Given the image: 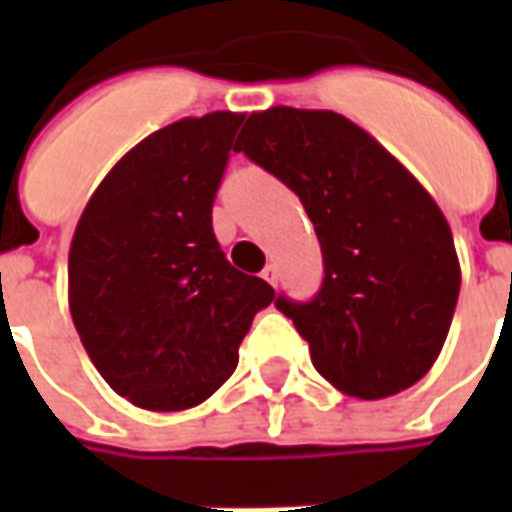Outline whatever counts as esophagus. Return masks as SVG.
<instances>
[{
  "mask_svg": "<svg viewBox=\"0 0 512 512\" xmlns=\"http://www.w3.org/2000/svg\"><path fill=\"white\" fill-rule=\"evenodd\" d=\"M260 277L266 279L268 285H277V266H266L263 268V274Z\"/></svg>",
  "mask_w": 512,
  "mask_h": 512,
  "instance_id": "esophagus-1",
  "label": "esophagus"
}]
</instances>
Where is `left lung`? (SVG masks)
I'll list each match as a JSON object with an SVG mask.
<instances>
[{"label": "left lung", "mask_w": 512, "mask_h": 512, "mask_svg": "<svg viewBox=\"0 0 512 512\" xmlns=\"http://www.w3.org/2000/svg\"><path fill=\"white\" fill-rule=\"evenodd\" d=\"M299 194L323 252L310 304L277 299L334 389L381 400L439 359L461 290L452 230L425 186L329 109L252 112L235 142Z\"/></svg>", "instance_id": "obj_1"}]
</instances>
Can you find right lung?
Listing matches in <instances>:
<instances>
[{
    "instance_id": "1",
    "label": "right lung",
    "mask_w": 512,
    "mask_h": 512,
    "mask_svg": "<svg viewBox=\"0 0 512 512\" xmlns=\"http://www.w3.org/2000/svg\"><path fill=\"white\" fill-rule=\"evenodd\" d=\"M244 115L158 128L106 172L68 252V304L95 370L147 411H186L233 376L274 288L216 244L211 208Z\"/></svg>"
}]
</instances>
